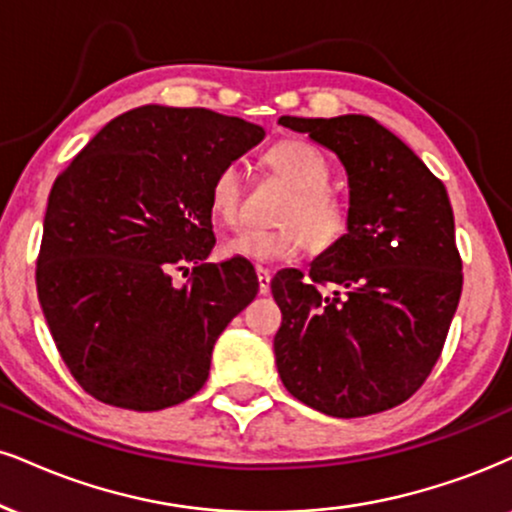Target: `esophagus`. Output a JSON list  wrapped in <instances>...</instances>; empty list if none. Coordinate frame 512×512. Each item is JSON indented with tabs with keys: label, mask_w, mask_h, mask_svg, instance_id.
<instances>
[{
	"label": "esophagus",
	"mask_w": 512,
	"mask_h": 512,
	"mask_svg": "<svg viewBox=\"0 0 512 512\" xmlns=\"http://www.w3.org/2000/svg\"><path fill=\"white\" fill-rule=\"evenodd\" d=\"M256 280H258V292L268 294L270 292V270L263 266H256Z\"/></svg>",
	"instance_id": "obj_1"
}]
</instances>
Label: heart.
Listing matches in <instances>:
<instances>
[{"label":"heart","instance_id":"heart-1","mask_svg":"<svg viewBox=\"0 0 512 512\" xmlns=\"http://www.w3.org/2000/svg\"><path fill=\"white\" fill-rule=\"evenodd\" d=\"M266 166L292 194L277 211V227H244L225 239L227 256L256 263H275L294 258L304 246L320 254L332 249L346 235L349 208L330 187L332 166L315 144L306 140L277 142L263 156ZM242 173L235 163L218 170L208 192L213 218L223 225H235L242 213Z\"/></svg>","mask_w":512,"mask_h":512}]
</instances>
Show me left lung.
Here are the masks:
<instances>
[{
	"mask_svg": "<svg viewBox=\"0 0 512 512\" xmlns=\"http://www.w3.org/2000/svg\"><path fill=\"white\" fill-rule=\"evenodd\" d=\"M349 175V227L270 282L282 311L275 363L289 394L332 418L399 406L439 361L463 289L444 182L370 116L296 118Z\"/></svg>",
	"mask_w": 512,
	"mask_h": 512,
	"instance_id": "left-lung-1",
	"label": "left lung"
}]
</instances>
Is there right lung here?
<instances>
[{
	"mask_svg": "<svg viewBox=\"0 0 512 512\" xmlns=\"http://www.w3.org/2000/svg\"><path fill=\"white\" fill-rule=\"evenodd\" d=\"M263 137L242 118L149 104L106 123L54 180L37 296L63 363L97 401L161 410L204 387L213 344L258 292L251 263H206L208 192ZM178 269L190 275L180 288Z\"/></svg>",
	"mask_w": 512,
	"mask_h": 512,
	"instance_id": "obj_1",
	"label": "right lung"
}]
</instances>
